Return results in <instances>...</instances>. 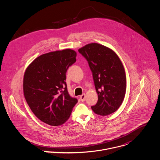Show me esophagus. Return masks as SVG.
<instances>
[{"mask_svg": "<svg viewBox=\"0 0 160 160\" xmlns=\"http://www.w3.org/2000/svg\"><path fill=\"white\" fill-rule=\"evenodd\" d=\"M80 101H82V102H84L85 100V94H83V95H80Z\"/></svg>", "mask_w": 160, "mask_h": 160, "instance_id": "obj_1", "label": "esophagus"}]
</instances>
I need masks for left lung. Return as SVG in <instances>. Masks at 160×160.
I'll use <instances>...</instances> for the list:
<instances>
[{
    "mask_svg": "<svg viewBox=\"0 0 160 160\" xmlns=\"http://www.w3.org/2000/svg\"><path fill=\"white\" fill-rule=\"evenodd\" d=\"M78 52L88 62L98 94L92 110L102 116L113 113L122 105L126 93V75L120 59L112 49L97 43L86 45Z\"/></svg>",
    "mask_w": 160,
    "mask_h": 160,
    "instance_id": "8db88e82",
    "label": "left lung"
}]
</instances>
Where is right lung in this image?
<instances>
[{
  "label": "right lung",
  "instance_id": "1",
  "mask_svg": "<svg viewBox=\"0 0 160 160\" xmlns=\"http://www.w3.org/2000/svg\"><path fill=\"white\" fill-rule=\"evenodd\" d=\"M71 49L43 54L27 68L23 82L25 98L34 115L52 126L63 124L78 102L70 97L65 82L66 73L76 62Z\"/></svg>",
  "mask_w": 160,
  "mask_h": 160
}]
</instances>
